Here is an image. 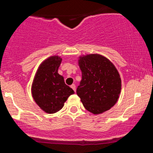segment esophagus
I'll return each instance as SVG.
<instances>
[{
    "instance_id": "34e87169",
    "label": "esophagus",
    "mask_w": 153,
    "mask_h": 153,
    "mask_svg": "<svg viewBox=\"0 0 153 153\" xmlns=\"http://www.w3.org/2000/svg\"><path fill=\"white\" fill-rule=\"evenodd\" d=\"M71 88L73 89V90L75 92V91H76V86H75V84H73V85H71Z\"/></svg>"
}]
</instances>
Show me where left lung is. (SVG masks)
<instances>
[{
	"label": "left lung",
	"mask_w": 153,
	"mask_h": 153,
	"mask_svg": "<svg viewBox=\"0 0 153 153\" xmlns=\"http://www.w3.org/2000/svg\"><path fill=\"white\" fill-rule=\"evenodd\" d=\"M79 58L82 80L76 92L84 107L94 114L109 110L118 101L121 92L118 71L101 54H87Z\"/></svg>",
	"instance_id": "8db88e82"
}]
</instances>
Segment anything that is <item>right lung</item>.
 <instances>
[{"label":"right lung","mask_w":153,"mask_h":153,"mask_svg":"<svg viewBox=\"0 0 153 153\" xmlns=\"http://www.w3.org/2000/svg\"><path fill=\"white\" fill-rule=\"evenodd\" d=\"M62 58L59 56H52L43 61L31 85V94L35 102L48 114L60 110L68 98L74 94V91L65 83L64 78L58 74Z\"/></svg>","instance_id":"1"}]
</instances>
